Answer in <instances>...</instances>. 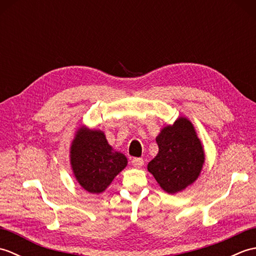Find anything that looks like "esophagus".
<instances>
[{
    "label": "esophagus",
    "instance_id": "1",
    "mask_svg": "<svg viewBox=\"0 0 256 256\" xmlns=\"http://www.w3.org/2000/svg\"><path fill=\"white\" fill-rule=\"evenodd\" d=\"M132 165L134 167H136V168H140L144 165V160H143V158H138H138H133L132 160Z\"/></svg>",
    "mask_w": 256,
    "mask_h": 256
}]
</instances>
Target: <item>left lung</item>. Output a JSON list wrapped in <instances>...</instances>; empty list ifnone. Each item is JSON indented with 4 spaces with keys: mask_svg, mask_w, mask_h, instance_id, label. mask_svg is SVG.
<instances>
[{
    "mask_svg": "<svg viewBox=\"0 0 256 256\" xmlns=\"http://www.w3.org/2000/svg\"><path fill=\"white\" fill-rule=\"evenodd\" d=\"M158 154L148 170L168 194L182 192L198 178L204 162V148L192 124L179 118L156 138Z\"/></svg>",
    "mask_w": 256,
    "mask_h": 256,
    "instance_id": "8db88e82",
    "label": "left lung"
}]
</instances>
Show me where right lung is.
<instances>
[{
    "mask_svg": "<svg viewBox=\"0 0 256 256\" xmlns=\"http://www.w3.org/2000/svg\"><path fill=\"white\" fill-rule=\"evenodd\" d=\"M70 157L78 182L91 194L102 192L128 162L123 154L112 150L103 132L84 128L76 135Z\"/></svg>",
    "mask_w": 256,
    "mask_h": 256,
    "instance_id": "right-lung-1",
    "label": "right lung"
}]
</instances>
